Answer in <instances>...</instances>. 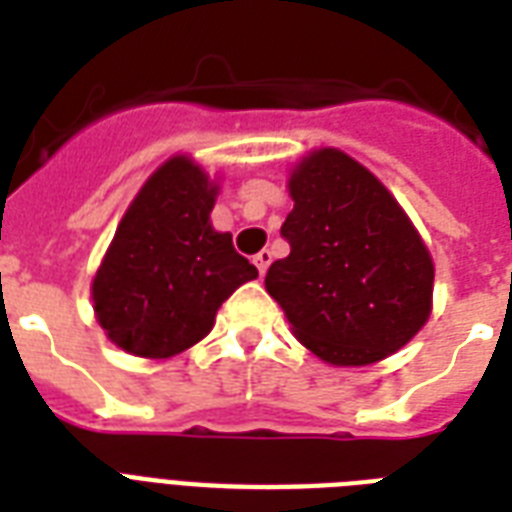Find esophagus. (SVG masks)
<instances>
[{
	"label": "esophagus",
	"instance_id": "obj_1",
	"mask_svg": "<svg viewBox=\"0 0 512 512\" xmlns=\"http://www.w3.org/2000/svg\"><path fill=\"white\" fill-rule=\"evenodd\" d=\"M252 263L257 265V271H260V276H265V271H268V265H271V252H268V249H263V252H257Z\"/></svg>",
	"mask_w": 512,
	"mask_h": 512
}]
</instances>
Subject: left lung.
Listing matches in <instances>:
<instances>
[{
    "instance_id": "left-lung-1",
    "label": "left lung",
    "mask_w": 512,
    "mask_h": 512,
    "mask_svg": "<svg viewBox=\"0 0 512 512\" xmlns=\"http://www.w3.org/2000/svg\"><path fill=\"white\" fill-rule=\"evenodd\" d=\"M281 236L289 255L265 289L305 348L332 366L393 356L433 311V257L404 207L340 148H316L289 172Z\"/></svg>"
}]
</instances>
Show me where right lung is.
<instances>
[{"label": "right lung", "mask_w": 512, "mask_h": 512, "mask_svg": "<svg viewBox=\"0 0 512 512\" xmlns=\"http://www.w3.org/2000/svg\"><path fill=\"white\" fill-rule=\"evenodd\" d=\"M217 177L177 154L148 177L92 279V308L124 353L170 358L209 335L217 308L257 268L212 228Z\"/></svg>", "instance_id": "right-lung-1"}]
</instances>
